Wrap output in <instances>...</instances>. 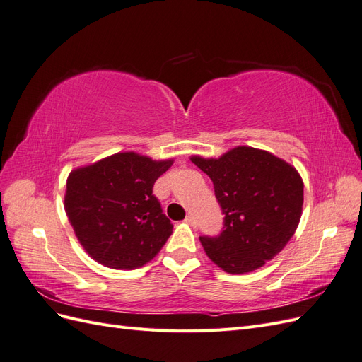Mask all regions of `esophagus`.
<instances>
[{"label":"esophagus","instance_id":"esophagus-1","mask_svg":"<svg viewBox=\"0 0 362 362\" xmlns=\"http://www.w3.org/2000/svg\"><path fill=\"white\" fill-rule=\"evenodd\" d=\"M184 222H185V223H189V225H192V226H194V225H196V221H194V217H193L192 214H189L187 217H185V218H184Z\"/></svg>","mask_w":362,"mask_h":362}]
</instances>
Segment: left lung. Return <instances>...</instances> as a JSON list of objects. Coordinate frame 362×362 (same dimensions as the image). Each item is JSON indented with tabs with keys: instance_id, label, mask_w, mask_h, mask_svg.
<instances>
[{
	"instance_id": "8db88e82",
	"label": "left lung",
	"mask_w": 362,
	"mask_h": 362,
	"mask_svg": "<svg viewBox=\"0 0 362 362\" xmlns=\"http://www.w3.org/2000/svg\"><path fill=\"white\" fill-rule=\"evenodd\" d=\"M190 160L211 178L225 214L221 234L199 237L206 257L233 275L254 272L276 257L302 216L303 181L296 168L250 146Z\"/></svg>"
}]
</instances>
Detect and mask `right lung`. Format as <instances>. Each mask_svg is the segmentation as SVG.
Masks as SVG:
<instances>
[{
  "instance_id": "1",
  "label": "right lung",
  "mask_w": 362,
  "mask_h": 362,
  "mask_svg": "<svg viewBox=\"0 0 362 362\" xmlns=\"http://www.w3.org/2000/svg\"><path fill=\"white\" fill-rule=\"evenodd\" d=\"M173 160L117 152L74 169L66 181L64 211L83 249L116 270L145 266L168 242L173 225L152 194Z\"/></svg>"
}]
</instances>
